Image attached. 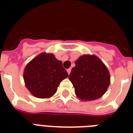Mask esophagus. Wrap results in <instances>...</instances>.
<instances>
[{"label":"esophagus","mask_w":133,"mask_h":133,"mask_svg":"<svg viewBox=\"0 0 133 133\" xmlns=\"http://www.w3.org/2000/svg\"><path fill=\"white\" fill-rule=\"evenodd\" d=\"M67 72L68 73V75H70V73L71 72V68H68V69L67 70Z\"/></svg>","instance_id":"esophagus-1"}]
</instances>
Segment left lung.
<instances>
[{
  "mask_svg": "<svg viewBox=\"0 0 133 133\" xmlns=\"http://www.w3.org/2000/svg\"><path fill=\"white\" fill-rule=\"evenodd\" d=\"M75 63L68 78L76 95L82 100L100 98L110 85V74L105 65L95 55L81 56Z\"/></svg>",
  "mask_w": 133,
  "mask_h": 133,
  "instance_id": "left-lung-1",
  "label": "left lung"
}]
</instances>
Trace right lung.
I'll return each instance as SVG.
<instances>
[{"mask_svg":"<svg viewBox=\"0 0 133 133\" xmlns=\"http://www.w3.org/2000/svg\"><path fill=\"white\" fill-rule=\"evenodd\" d=\"M68 77L62 62L52 54L41 53L28 64L24 70L27 88L38 98L51 97L56 92L60 83Z\"/></svg>","mask_w":133,"mask_h":133,"instance_id":"right-lung-1","label":"right lung"}]
</instances>
